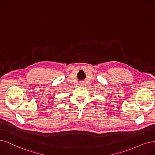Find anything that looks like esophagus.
<instances>
[{
	"instance_id": "1",
	"label": "esophagus",
	"mask_w": 155,
	"mask_h": 155,
	"mask_svg": "<svg viewBox=\"0 0 155 155\" xmlns=\"http://www.w3.org/2000/svg\"><path fill=\"white\" fill-rule=\"evenodd\" d=\"M80 85H81V86H83V84H84V83H80V84H79Z\"/></svg>"
}]
</instances>
